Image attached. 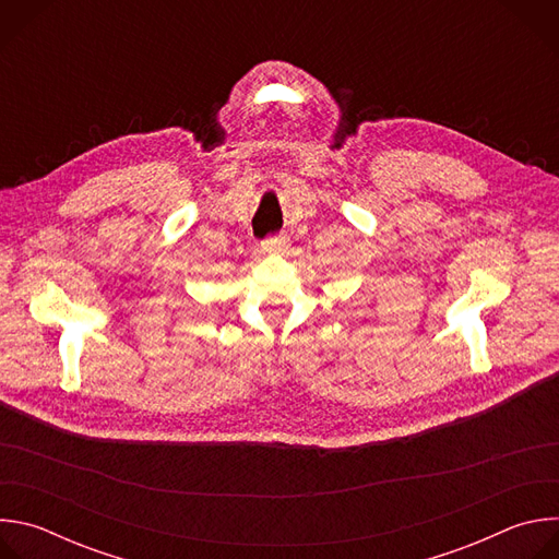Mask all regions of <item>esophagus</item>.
Returning <instances> with one entry per match:
<instances>
[{"label":"esophagus","instance_id":"34e87169","mask_svg":"<svg viewBox=\"0 0 559 559\" xmlns=\"http://www.w3.org/2000/svg\"><path fill=\"white\" fill-rule=\"evenodd\" d=\"M287 248H289V241H287V236H283V234L270 236V238H265V241H263V250L265 252H285Z\"/></svg>","mask_w":559,"mask_h":559}]
</instances>
